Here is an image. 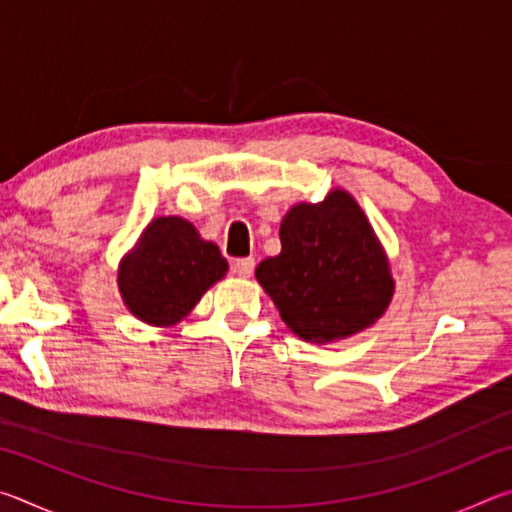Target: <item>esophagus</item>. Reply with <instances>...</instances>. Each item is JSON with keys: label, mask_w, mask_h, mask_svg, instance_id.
<instances>
[{"label": "esophagus", "mask_w": 512, "mask_h": 512, "mask_svg": "<svg viewBox=\"0 0 512 512\" xmlns=\"http://www.w3.org/2000/svg\"><path fill=\"white\" fill-rule=\"evenodd\" d=\"M232 271H235L239 277H250L255 271V259L253 257L235 259V264H232Z\"/></svg>", "instance_id": "esophagus-1"}]
</instances>
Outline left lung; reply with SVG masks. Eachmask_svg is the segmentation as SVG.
Wrapping results in <instances>:
<instances>
[{
    "label": "left lung",
    "instance_id": "left-lung-1",
    "mask_svg": "<svg viewBox=\"0 0 512 512\" xmlns=\"http://www.w3.org/2000/svg\"><path fill=\"white\" fill-rule=\"evenodd\" d=\"M282 253L257 266V282L300 339L327 343L375 323L393 277L366 214L350 194L291 207L280 225Z\"/></svg>",
    "mask_w": 512,
    "mask_h": 512
}]
</instances>
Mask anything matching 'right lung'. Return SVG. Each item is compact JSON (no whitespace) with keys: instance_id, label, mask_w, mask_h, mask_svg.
<instances>
[{"instance_id":"1","label":"right lung","mask_w":512,"mask_h":512,"mask_svg":"<svg viewBox=\"0 0 512 512\" xmlns=\"http://www.w3.org/2000/svg\"><path fill=\"white\" fill-rule=\"evenodd\" d=\"M225 271L228 262L219 246L198 237L189 221L162 216L121 262L119 291L144 323L171 325L187 316Z\"/></svg>"}]
</instances>
